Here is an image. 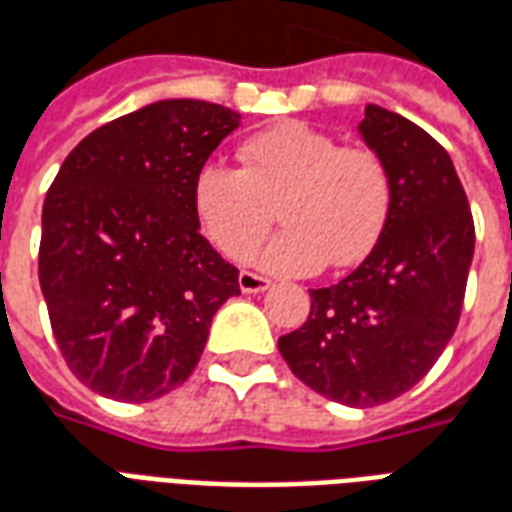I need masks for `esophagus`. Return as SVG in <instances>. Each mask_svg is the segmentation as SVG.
<instances>
[{
	"label": "esophagus",
	"mask_w": 512,
	"mask_h": 512,
	"mask_svg": "<svg viewBox=\"0 0 512 512\" xmlns=\"http://www.w3.org/2000/svg\"><path fill=\"white\" fill-rule=\"evenodd\" d=\"M238 285L244 293H260V290H266L271 285V279L263 277V274H255V271H241L238 274Z\"/></svg>",
	"instance_id": "34e87169"
}]
</instances>
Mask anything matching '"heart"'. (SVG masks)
<instances>
[{
  "label": "heart",
  "mask_w": 512,
  "mask_h": 512,
  "mask_svg": "<svg viewBox=\"0 0 512 512\" xmlns=\"http://www.w3.org/2000/svg\"><path fill=\"white\" fill-rule=\"evenodd\" d=\"M238 156L241 169L202 164L191 189L202 233L224 257L249 255L274 213L285 230L260 255L271 271L345 268L373 252L395 202L392 169L378 150L288 120L246 139Z\"/></svg>",
  "instance_id": "heart-1"
}]
</instances>
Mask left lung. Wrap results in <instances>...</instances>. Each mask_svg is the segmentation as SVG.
I'll use <instances>...</instances> for the list:
<instances>
[{
    "label": "left lung",
    "mask_w": 512,
    "mask_h": 512,
    "mask_svg": "<svg viewBox=\"0 0 512 512\" xmlns=\"http://www.w3.org/2000/svg\"><path fill=\"white\" fill-rule=\"evenodd\" d=\"M359 131L392 169L389 222L362 266L310 290V315L279 337V354L318 395L370 408L428 376L455 334L474 219L452 158L428 131L373 104Z\"/></svg>",
    "instance_id": "left-lung-1"
}]
</instances>
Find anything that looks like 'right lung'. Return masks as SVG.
<instances>
[{
    "label": "right lung",
    "instance_id": "right-lung-1",
    "mask_svg": "<svg viewBox=\"0 0 512 512\" xmlns=\"http://www.w3.org/2000/svg\"><path fill=\"white\" fill-rule=\"evenodd\" d=\"M241 123L208 101H156L95 128L43 202L38 277L71 373L123 403L194 373L238 268L200 235L197 169Z\"/></svg>",
    "mask_w": 512,
    "mask_h": 512
}]
</instances>
